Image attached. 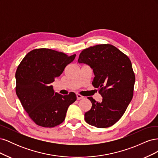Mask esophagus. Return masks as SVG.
<instances>
[{
    "label": "esophagus",
    "mask_w": 158,
    "mask_h": 158,
    "mask_svg": "<svg viewBox=\"0 0 158 158\" xmlns=\"http://www.w3.org/2000/svg\"><path fill=\"white\" fill-rule=\"evenodd\" d=\"M76 97H77V99L78 100H80V99H82L84 98V96H82V95H81L80 94H76Z\"/></svg>",
    "instance_id": "1"
}]
</instances>
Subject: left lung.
Listing matches in <instances>:
<instances>
[{"label":"left lung","mask_w":158,"mask_h":158,"mask_svg":"<svg viewBox=\"0 0 158 158\" xmlns=\"http://www.w3.org/2000/svg\"><path fill=\"white\" fill-rule=\"evenodd\" d=\"M78 62L93 70L92 85L103 98L101 102L88 98L92 106L84 114L85 122L98 128L113 125L125 113L133 97L135 76L130 59L114 46L101 44L84 49Z\"/></svg>","instance_id":"8db88e82"}]
</instances>
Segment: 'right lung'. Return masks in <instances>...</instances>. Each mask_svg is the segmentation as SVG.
I'll use <instances>...</instances> for the list:
<instances>
[{"label":"right lung","instance_id":"right-lung-1","mask_svg":"<svg viewBox=\"0 0 158 158\" xmlns=\"http://www.w3.org/2000/svg\"><path fill=\"white\" fill-rule=\"evenodd\" d=\"M75 56L49 49H36L28 52L18 66L16 95L36 125L47 128L60 125L69 106L76 100L74 92L63 95L55 92L51 85Z\"/></svg>","mask_w":158,"mask_h":158}]
</instances>
